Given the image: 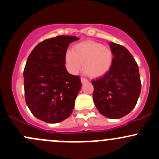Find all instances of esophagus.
Returning a JSON list of instances; mask_svg holds the SVG:
<instances>
[{"label":"esophagus","mask_w":159,"mask_h":159,"mask_svg":"<svg viewBox=\"0 0 159 159\" xmlns=\"http://www.w3.org/2000/svg\"><path fill=\"white\" fill-rule=\"evenodd\" d=\"M88 81H89V80L86 79V78H85V77H81V83H87Z\"/></svg>","instance_id":"34e87169"}]
</instances>
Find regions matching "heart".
Wrapping results in <instances>:
<instances>
[{"instance_id": "b5f03b06", "label": "heart", "mask_w": 159, "mask_h": 159, "mask_svg": "<svg viewBox=\"0 0 159 159\" xmlns=\"http://www.w3.org/2000/svg\"><path fill=\"white\" fill-rule=\"evenodd\" d=\"M114 60L111 48L98 42H82L74 46L65 56L66 67L72 73H77L83 64V70L91 77H99L110 70Z\"/></svg>"}]
</instances>
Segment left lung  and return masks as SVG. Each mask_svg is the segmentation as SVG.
<instances>
[{
    "label": "left lung",
    "mask_w": 159,
    "mask_h": 159,
    "mask_svg": "<svg viewBox=\"0 0 159 159\" xmlns=\"http://www.w3.org/2000/svg\"><path fill=\"white\" fill-rule=\"evenodd\" d=\"M114 54L110 70L92 80L95 106L109 119H120L129 114L137 103L141 93L139 66L125 47L109 43Z\"/></svg>",
    "instance_id": "obj_1"
}]
</instances>
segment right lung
Returning <instances> with one entry per match:
<instances>
[{
	"label": "right lung",
	"instance_id": "1",
	"mask_svg": "<svg viewBox=\"0 0 159 159\" xmlns=\"http://www.w3.org/2000/svg\"><path fill=\"white\" fill-rule=\"evenodd\" d=\"M73 36H57L37 44L24 70V96L35 117L48 123L62 122L71 115L81 89L79 76L68 73L65 56Z\"/></svg>",
	"mask_w": 159,
	"mask_h": 159
}]
</instances>
